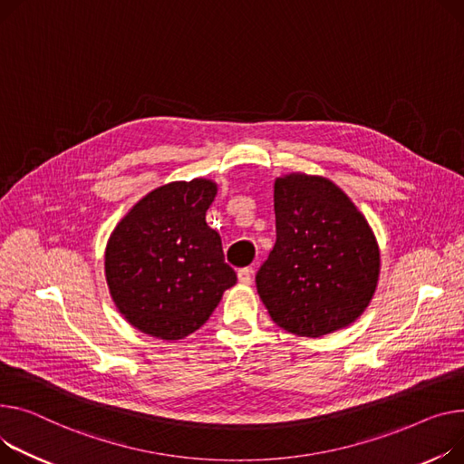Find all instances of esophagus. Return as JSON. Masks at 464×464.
<instances>
[{
	"label": "esophagus",
	"instance_id": "esophagus-1",
	"mask_svg": "<svg viewBox=\"0 0 464 464\" xmlns=\"http://www.w3.org/2000/svg\"><path fill=\"white\" fill-rule=\"evenodd\" d=\"M237 277H238V282H240L242 285H248V284H252L254 270H252V268H240V270L237 272Z\"/></svg>",
	"mask_w": 464,
	"mask_h": 464
}]
</instances>
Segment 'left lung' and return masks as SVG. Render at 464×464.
I'll use <instances>...</instances> for the list:
<instances>
[{
    "label": "left lung",
    "mask_w": 464,
    "mask_h": 464,
    "mask_svg": "<svg viewBox=\"0 0 464 464\" xmlns=\"http://www.w3.org/2000/svg\"><path fill=\"white\" fill-rule=\"evenodd\" d=\"M274 214L277 238L256 277L272 321L302 337L353 324L381 276L365 216L330 179L300 171L274 180Z\"/></svg>",
    "instance_id": "obj_1"
}]
</instances>
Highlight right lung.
Here are the masks:
<instances>
[{
    "label": "right lung",
    "mask_w": 464,
    "mask_h": 464,
    "mask_svg": "<svg viewBox=\"0 0 464 464\" xmlns=\"http://www.w3.org/2000/svg\"><path fill=\"white\" fill-rule=\"evenodd\" d=\"M218 184L173 180L145 194L113 227L104 252L110 296L136 330L177 342L201 328L237 284L205 216Z\"/></svg>",
    "instance_id": "add662e5"
}]
</instances>
